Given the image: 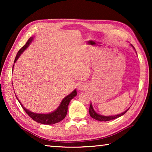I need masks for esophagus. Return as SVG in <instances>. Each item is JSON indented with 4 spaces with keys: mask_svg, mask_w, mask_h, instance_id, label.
<instances>
[{
    "mask_svg": "<svg viewBox=\"0 0 152 152\" xmlns=\"http://www.w3.org/2000/svg\"><path fill=\"white\" fill-rule=\"evenodd\" d=\"M77 88H78L79 91H84L86 88V86L84 85V84L80 83L78 84V87H77Z\"/></svg>",
    "mask_w": 152,
    "mask_h": 152,
    "instance_id": "1",
    "label": "esophagus"
}]
</instances>
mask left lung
<instances>
[{
	"label": "left lung",
	"instance_id": "1",
	"mask_svg": "<svg viewBox=\"0 0 152 152\" xmlns=\"http://www.w3.org/2000/svg\"><path fill=\"white\" fill-rule=\"evenodd\" d=\"M130 45L132 46V47L134 49V50L135 51V48L133 46L130 44ZM136 52V51H135ZM129 109H127L126 110H125L123 113H120V114H118V115H111V116H104V115H101L99 114V113H97L93 109V107H92V103H91V105H90V108H89V114L91 115V117L92 118H93V119H96L97 121H110V120H113V119H117V118H119L121 116H122L125 114V113L127 111L129 110Z\"/></svg>",
	"mask_w": 152,
	"mask_h": 152
}]
</instances>
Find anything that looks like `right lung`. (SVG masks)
<instances>
[{
    "instance_id": "add662e5",
    "label": "right lung",
    "mask_w": 152,
    "mask_h": 152,
    "mask_svg": "<svg viewBox=\"0 0 152 152\" xmlns=\"http://www.w3.org/2000/svg\"><path fill=\"white\" fill-rule=\"evenodd\" d=\"M33 39H34V37H31L29 39H28L26 44H25L23 47H22L20 49V50L18 51L16 58L15 59L14 63L16 62L17 60L20 57V56L21 55V53L29 47L31 43L33 42ZM13 68L14 65L12 66V70H13ZM76 95L77 92L76 90L75 89L70 94H69L68 95H67L66 97L64 98L62 101L60 102V105H59L58 107L55 110H53V112L50 113H45V114H43V113H35L30 111L29 110H28L26 108L24 107L23 105L21 104V102H20L19 101V100L18 99L17 96L16 97L18 101H19V103L21 105V107H23V109H24L25 111L27 113V114L29 115L33 120H34L35 121L39 123H42V124L43 125H53L58 122H60L61 120H63L64 118H65L67 115V112H68V104L70 103L71 100L74 97H75Z\"/></svg>"
}]
</instances>
